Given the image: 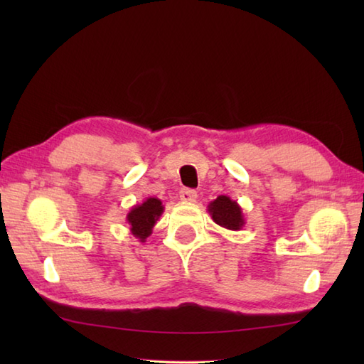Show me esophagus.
<instances>
[{
  "label": "esophagus",
  "mask_w": 364,
  "mask_h": 364,
  "mask_svg": "<svg viewBox=\"0 0 364 364\" xmlns=\"http://www.w3.org/2000/svg\"><path fill=\"white\" fill-rule=\"evenodd\" d=\"M180 198L183 200V202H196L197 200V192L194 189H181L180 191Z\"/></svg>",
  "instance_id": "esophagus-1"
}]
</instances>
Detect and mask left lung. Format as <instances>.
<instances>
[{
	"label": "left lung",
	"mask_w": 364,
	"mask_h": 364,
	"mask_svg": "<svg viewBox=\"0 0 364 364\" xmlns=\"http://www.w3.org/2000/svg\"><path fill=\"white\" fill-rule=\"evenodd\" d=\"M208 213L219 227L225 230L239 231L245 225L242 208L227 196H219L208 205Z\"/></svg>",
	"instance_id": "left-lung-1"
}]
</instances>
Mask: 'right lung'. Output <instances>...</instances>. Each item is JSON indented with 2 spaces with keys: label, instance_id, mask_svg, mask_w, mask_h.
<instances>
[{
  "label": "right lung",
  "instance_id": "obj_1",
  "mask_svg": "<svg viewBox=\"0 0 364 364\" xmlns=\"http://www.w3.org/2000/svg\"><path fill=\"white\" fill-rule=\"evenodd\" d=\"M162 213H164V205L156 197H149L141 205H134L127 214L131 235L139 239V242H145Z\"/></svg>",
  "mask_w": 364,
  "mask_h": 364
}]
</instances>
